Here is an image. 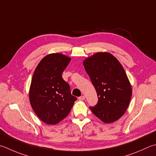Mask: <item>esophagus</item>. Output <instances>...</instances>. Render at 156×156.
I'll return each instance as SVG.
<instances>
[{
  "label": "esophagus",
  "instance_id": "1",
  "mask_svg": "<svg viewBox=\"0 0 156 156\" xmlns=\"http://www.w3.org/2000/svg\"><path fill=\"white\" fill-rule=\"evenodd\" d=\"M78 99L80 101H83L85 99V97H84V96H80L78 97Z\"/></svg>",
  "mask_w": 156,
  "mask_h": 156
}]
</instances>
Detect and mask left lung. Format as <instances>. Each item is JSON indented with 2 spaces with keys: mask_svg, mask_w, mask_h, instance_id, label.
<instances>
[{
  "mask_svg": "<svg viewBox=\"0 0 156 156\" xmlns=\"http://www.w3.org/2000/svg\"><path fill=\"white\" fill-rule=\"evenodd\" d=\"M85 70L98 97L97 105L90 107L105 123L118 120L129 107L132 88L122 66L109 53H97L83 62Z\"/></svg>",
  "mask_w": 156,
  "mask_h": 156,
  "instance_id": "left-lung-1",
  "label": "left lung"
}]
</instances>
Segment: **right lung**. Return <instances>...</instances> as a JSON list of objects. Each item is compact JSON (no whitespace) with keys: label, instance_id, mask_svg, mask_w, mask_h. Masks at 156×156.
Masks as SVG:
<instances>
[{"label":"right lung","instance_id":"add662e5","mask_svg":"<svg viewBox=\"0 0 156 156\" xmlns=\"http://www.w3.org/2000/svg\"><path fill=\"white\" fill-rule=\"evenodd\" d=\"M61 53L48 55L36 67L30 88V102L41 120L56 124L69 114L77 98L72 95L62 73L70 62Z\"/></svg>","mask_w":156,"mask_h":156}]
</instances>
